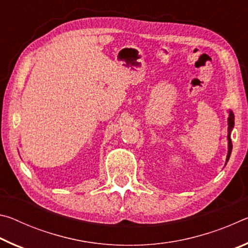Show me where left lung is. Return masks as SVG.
Returning a JSON list of instances; mask_svg holds the SVG:
<instances>
[{
  "instance_id": "obj_1",
  "label": "left lung",
  "mask_w": 248,
  "mask_h": 248,
  "mask_svg": "<svg viewBox=\"0 0 248 248\" xmlns=\"http://www.w3.org/2000/svg\"><path fill=\"white\" fill-rule=\"evenodd\" d=\"M228 124H229V134H228V141H229V151H228V156H226V163H228L229 158H230V155L231 152H232V141H231V131H232V129L234 127V114L233 111L230 110V115H229V118H228Z\"/></svg>"
}]
</instances>
